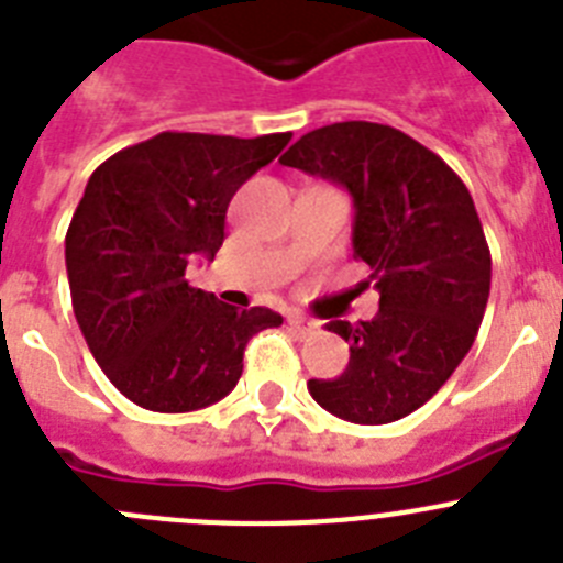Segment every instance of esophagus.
I'll return each mask as SVG.
<instances>
[{
    "mask_svg": "<svg viewBox=\"0 0 563 563\" xmlns=\"http://www.w3.org/2000/svg\"><path fill=\"white\" fill-rule=\"evenodd\" d=\"M288 325H291L294 331H297V336H311V333L319 328L317 322H313V319L302 317V313H288Z\"/></svg>",
    "mask_w": 563,
    "mask_h": 563,
    "instance_id": "1",
    "label": "esophagus"
}]
</instances>
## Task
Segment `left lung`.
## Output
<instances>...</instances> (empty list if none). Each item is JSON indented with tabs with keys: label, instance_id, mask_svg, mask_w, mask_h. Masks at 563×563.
Wrapping results in <instances>:
<instances>
[{
	"label": "left lung",
	"instance_id": "1",
	"mask_svg": "<svg viewBox=\"0 0 563 563\" xmlns=\"http://www.w3.org/2000/svg\"><path fill=\"white\" fill-rule=\"evenodd\" d=\"M280 162L353 196V257L382 294L369 322H328L351 362L308 393L351 423L407 418L457 369L488 306L490 252L468 187L427 145L364 120L308 131Z\"/></svg>",
	"mask_w": 563,
	"mask_h": 563
}]
</instances>
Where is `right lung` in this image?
Wrapping results in <instances>:
<instances>
[{"label":"right lung","instance_id":"add662e5","mask_svg":"<svg viewBox=\"0 0 563 563\" xmlns=\"http://www.w3.org/2000/svg\"><path fill=\"white\" fill-rule=\"evenodd\" d=\"M162 131L118 151L84 190L67 230L73 311L95 362L136 407L194 412L221 401L241 378L244 351L272 308H238L185 280L196 255L224 244L238 187L288 145Z\"/></svg>","mask_w":563,"mask_h":563}]
</instances>
